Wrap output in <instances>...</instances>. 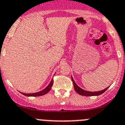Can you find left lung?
<instances>
[{
	"instance_id": "8db88e82",
	"label": "left lung",
	"mask_w": 125,
	"mask_h": 125,
	"mask_svg": "<svg viewBox=\"0 0 125 125\" xmlns=\"http://www.w3.org/2000/svg\"><path fill=\"white\" fill-rule=\"evenodd\" d=\"M72 80L73 83L74 89L76 91V93H78V94H80L81 95H83V96H98V95H100L101 94H102L103 93H104L108 88V87H107L105 89L103 90L98 91V92H89V91H86L85 90H83L80 87H79L78 85H76V83L74 81V80L73 79L72 76Z\"/></svg>"
}]
</instances>
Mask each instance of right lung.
Listing matches in <instances>:
<instances>
[{
	"label": "right lung",
	"mask_w": 125,
	"mask_h": 125,
	"mask_svg": "<svg viewBox=\"0 0 125 125\" xmlns=\"http://www.w3.org/2000/svg\"><path fill=\"white\" fill-rule=\"evenodd\" d=\"M53 80L52 79L51 82H50V83L49 84V85L47 86V87L43 89V90L40 91V92H37V93H22L21 92L22 94H23V95L27 96H42V95H44L45 94H47L49 91L51 90L52 86L53 85Z\"/></svg>",
	"instance_id": "add662e5"
}]
</instances>
